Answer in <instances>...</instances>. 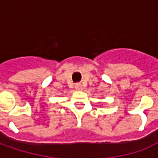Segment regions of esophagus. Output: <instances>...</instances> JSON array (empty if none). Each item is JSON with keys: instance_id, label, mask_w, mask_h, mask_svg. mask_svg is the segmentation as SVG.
<instances>
[{"instance_id": "1", "label": "esophagus", "mask_w": 158, "mask_h": 158, "mask_svg": "<svg viewBox=\"0 0 158 158\" xmlns=\"http://www.w3.org/2000/svg\"><path fill=\"white\" fill-rule=\"evenodd\" d=\"M75 89H77V90H82L83 87L81 85H76Z\"/></svg>"}]
</instances>
